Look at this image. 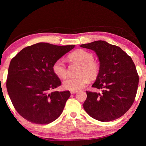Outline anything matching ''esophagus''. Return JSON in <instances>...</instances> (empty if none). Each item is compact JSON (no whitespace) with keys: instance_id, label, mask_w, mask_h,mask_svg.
<instances>
[{"instance_id":"obj_1","label":"esophagus","mask_w":146,"mask_h":146,"mask_svg":"<svg viewBox=\"0 0 146 146\" xmlns=\"http://www.w3.org/2000/svg\"><path fill=\"white\" fill-rule=\"evenodd\" d=\"M78 92V91H71L70 92V93L71 94H76V93H77Z\"/></svg>"}]
</instances>
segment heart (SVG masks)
I'll list each match as a JSON object with an SVG mask.
<instances>
[{"label": "heart", "mask_w": 146, "mask_h": 146, "mask_svg": "<svg viewBox=\"0 0 146 146\" xmlns=\"http://www.w3.org/2000/svg\"><path fill=\"white\" fill-rule=\"evenodd\" d=\"M71 60L78 62L81 65L78 76L68 78L63 82L64 89L71 91H76L85 87L89 79L97 78L99 73L98 64L94 61V56L91 52L83 49H78L69 56ZM52 71L59 78H64L66 76L67 69L64 61L59 59L52 65Z\"/></svg>", "instance_id": "1"}]
</instances>
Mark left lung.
I'll use <instances>...</instances> for the list:
<instances>
[{
	"instance_id": "left-lung-1",
	"label": "left lung",
	"mask_w": 146,
	"mask_h": 146,
	"mask_svg": "<svg viewBox=\"0 0 146 146\" xmlns=\"http://www.w3.org/2000/svg\"><path fill=\"white\" fill-rule=\"evenodd\" d=\"M94 51L100 61V70L92 87L102 93L86 91L83 104L86 112L101 122H109L122 116L135 100L139 76L132 58L119 46L105 41L80 45Z\"/></svg>"
}]
</instances>
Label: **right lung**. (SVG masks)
I'll return each instance as SVG.
<instances>
[{
  "instance_id": "obj_1",
  "label": "right lung",
  "mask_w": 146,
  "mask_h": 146,
  "mask_svg": "<svg viewBox=\"0 0 146 146\" xmlns=\"http://www.w3.org/2000/svg\"><path fill=\"white\" fill-rule=\"evenodd\" d=\"M74 48L39 42L23 49L12 59L6 87L15 109L24 119L48 124L60 116L71 94L70 91L49 92L61 84L52 65Z\"/></svg>"
}]
</instances>
